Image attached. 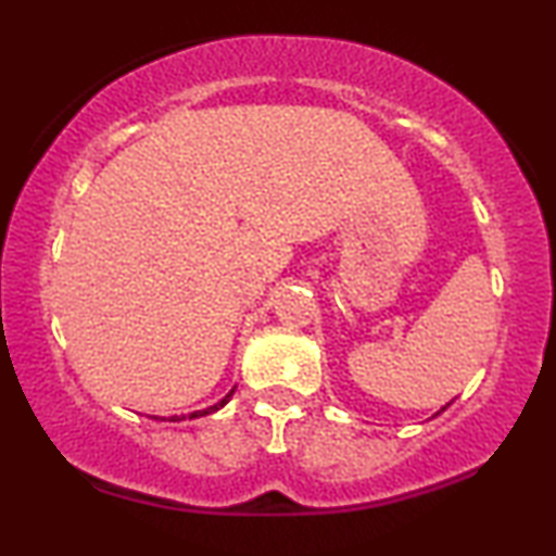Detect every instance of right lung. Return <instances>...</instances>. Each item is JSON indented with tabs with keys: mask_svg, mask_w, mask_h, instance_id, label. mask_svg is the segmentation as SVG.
<instances>
[{
	"mask_svg": "<svg viewBox=\"0 0 556 556\" xmlns=\"http://www.w3.org/2000/svg\"><path fill=\"white\" fill-rule=\"evenodd\" d=\"M232 392H235V390H230V394H225V397H223V400H219V402H217V405H212V407H207V409H197V413H192V415H187V417H189V420H192V417H202V415H210V413H215V409H219V407H223V405H225V402L232 397ZM172 420H179V417H172Z\"/></svg>",
	"mask_w": 556,
	"mask_h": 556,
	"instance_id": "1",
	"label": "right lung"
}]
</instances>
